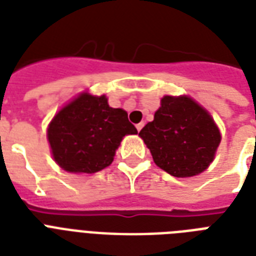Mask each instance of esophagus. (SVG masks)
<instances>
[{
	"mask_svg": "<svg viewBox=\"0 0 256 256\" xmlns=\"http://www.w3.org/2000/svg\"><path fill=\"white\" fill-rule=\"evenodd\" d=\"M144 122H140V124H136V130H138V132H140V130H142V128H144Z\"/></svg>",
	"mask_w": 256,
	"mask_h": 256,
	"instance_id": "34e87169",
	"label": "esophagus"
}]
</instances>
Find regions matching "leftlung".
I'll return each instance as SVG.
<instances>
[{"mask_svg":"<svg viewBox=\"0 0 256 256\" xmlns=\"http://www.w3.org/2000/svg\"><path fill=\"white\" fill-rule=\"evenodd\" d=\"M140 136L156 166L178 178L206 170L220 144L214 120L188 96H164Z\"/></svg>","mask_w":256,"mask_h":256,"instance_id":"1","label":"left lung"}]
</instances>
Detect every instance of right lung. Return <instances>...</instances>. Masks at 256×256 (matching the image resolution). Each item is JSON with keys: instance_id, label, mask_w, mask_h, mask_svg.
Here are the masks:
<instances>
[{"instance_id": "right-lung-1", "label": "right lung", "mask_w": 256, "mask_h": 256, "mask_svg": "<svg viewBox=\"0 0 256 256\" xmlns=\"http://www.w3.org/2000/svg\"><path fill=\"white\" fill-rule=\"evenodd\" d=\"M128 112L106 96L81 94L53 118L48 140L56 162L70 172L94 174L108 168L126 134H136Z\"/></svg>"}]
</instances>
